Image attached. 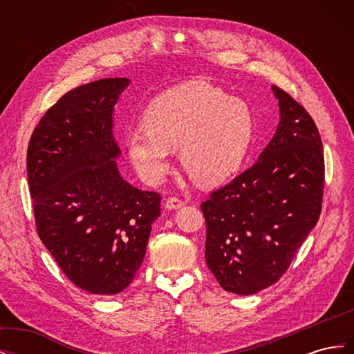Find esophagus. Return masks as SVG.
Returning <instances> with one entry per match:
<instances>
[{"mask_svg":"<svg viewBox=\"0 0 354 354\" xmlns=\"http://www.w3.org/2000/svg\"><path fill=\"white\" fill-rule=\"evenodd\" d=\"M183 205H185V201L180 199V198H176V196L168 198V199L165 201V207H167L168 209H178V208H181Z\"/></svg>","mask_w":354,"mask_h":354,"instance_id":"34e87169","label":"esophagus"}]
</instances>
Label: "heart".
Returning a JSON list of instances; mask_svg holds the SVG:
<instances>
[{
	"label": "heart",
	"instance_id": "b5f03b06",
	"mask_svg": "<svg viewBox=\"0 0 354 354\" xmlns=\"http://www.w3.org/2000/svg\"><path fill=\"white\" fill-rule=\"evenodd\" d=\"M254 120L245 100L205 81H189L160 94L145 124L127 136L128 153L140 176L159 183L169 156L180 159L192 178L214 185L232 176L251 142Z\"/></svg>",
	"mask_w": 354,
	"mask_h": 354
}]
</instances>
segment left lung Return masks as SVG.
Here are the masks:
<instances>
[{
    "label": "left lung",
    "instance_id": "left-lung-1",
    "mask_svg": "<svg viewBox=\"0 0 354 354\" xmlns=\"http://www.w3.org/2000/svg\"><path fill=\"white\" fill-rule=\"evenodd\" d=\"M281 121L259 160L202 202L205 259L220 286L250 295L288 270L322 209L325 159L312 116L282 88Z\"/></svg>",
    "mask_w": 354,
    "mask_h": 354
}]
</instances>
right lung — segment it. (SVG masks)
Returning a JSON list of instances; mask_svg holds the SVG:
<instances>
[{
	"instance_id": "add662e5",
	"label": "right lung",
	"mask_w": 354,
	"mask_h": 354,
	"mask_svg": "<svg viewBox=\"0 0 354 354\" xmlns=\"http://www.w3.org/2000/svg\"><path fill=\"white\" fill-rule=\"evenodd\" d=\"M128 78L68 91L30 136L26 167L38 236L84 291L120 294L146 254L160 195L131 186L118 171L113 106Z\"/></svg>"
}]
</instances>
